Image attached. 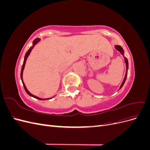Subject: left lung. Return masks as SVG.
I'll use <instances>...</instances> for the list:
<instances>
[{"mask_svg":"<svg viewBox=\"0 0 150 150\" xmlns=\"http://www.w3.org/2000/svg\"><path fill=\"white\" fill-rule=\"evenodd\" d=\"M115 48H116V50H117V51H118L122 54V55H124V51H123V49H122V48L120 46H118V45H116V46H115ZM125 61L126 66V71L125 77V78H124V80H123V81H122V84H121V86H120V89H121V88L122 87V86L124 85V84H125V81H126V78H127V75H128V59H126V57H125Z\"/></svg>","mask_w":150,"mask_h":150,"instance_id":"8db88e82","label":"left lung"}]
</instances>
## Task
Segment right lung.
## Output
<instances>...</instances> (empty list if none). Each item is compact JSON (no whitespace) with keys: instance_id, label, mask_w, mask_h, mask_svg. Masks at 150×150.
Returning a JSON list of instances; mask_svg holds the SVG:
<instances>
[{"instance_id":"1","label":"right lung","mask_w":150,"mask_h":150,"mask_svg":"<svg viewBox=\"0 0 150 150\" xmlns=\"http://www.w3.org/2000/svg\"><path fill=\"white\" fill-rule=\"evenodd\" d=\"M39 40H40V39H38H38H35L34 40V41H33V46L30 47V49L28 50V52H27L26 54H25V57H24V59L23 64H22V69H21V80H22V84H23V86H24V89H25V91H26V93H28V94L29 95V96H32V97H33V98H35V99H39V100H46V99H51V98H48V99H42V98H38V97H37V96H34V95H33V94H32L28 90V89L26 88L25 86V84H24V81H23V79H22V74H23V71H24V67H25V62H26L27 59H28L29 55L30 54V52H31V51H32V49H33L34 48V46H35V45L36 44L38 43V42L39 41Z\"/></svg>"}]
</instances>
